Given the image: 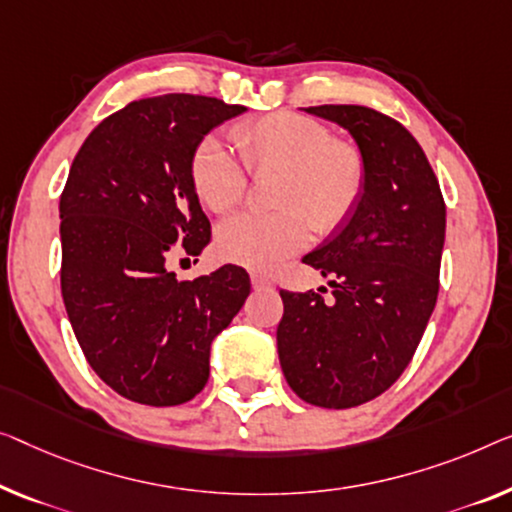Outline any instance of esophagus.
<instances>
[{
	"label": "esophagus",
	"instance_id": "esophagus-1",
	"mask_svg": "<svg viewBox=\"0 0 512 512\" xmlns=\"http://www.w3.org/2000/svg\"><path fill=\"white\" fill-rule=\"evenodd\" d=\"M250 282H253L255 289H271L273 287V280L262 276V273H253V276H250Z\"/></svg>",
	"mask_w": 512,
	"mask_h": 512
}]
</instances>
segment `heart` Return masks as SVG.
Masks as SVG:
<instances>
[{"label": "heart", "mask_w": 512, "mask_h": 512, "mask_svg": "<svg viewBox=\"0 0 512 512\" xmlns=\"http://www.w3.org/2000/svg\"><path fill=\"white\" fill-rule=\"evenodd\" d=\"M234 151L218 137H204L190 156L195 195L213 213L243 200L250 174L280 172L273 193L276 213H239L216 232L218 255L255 271L276 269L301 250L310 225L329 234L345 225L368 186V160L347 137H333L322 121L296 112H273L232 131Z\"/></svg>", "instance_id": "1"}]
</instances>
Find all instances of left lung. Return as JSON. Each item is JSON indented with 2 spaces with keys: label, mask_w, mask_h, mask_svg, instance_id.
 I'll return each instance as SVG.
<instances>
[{
  "label": "left lung",
  "mask_w": 512,
  "mask_h": 512,
  "mask_svg": "<svg viewBox=\"0 0 512 512\" xmlns=\"http://www.w3.org/2000/svg\"><path fill=\"white\" fill-rule=\"evenodd\" d=\"M305 112L345 126L368 160V186L352 218L303 257L331 276L333 301L280 292L278 356L301 400L349 409L400 379L439 294L446 202L416 137L365 105Z\"/></svg>",
  "instance_id": "obj_1"
}]
</instances>
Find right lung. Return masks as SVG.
Returning <instances> with one entry per match:
<instances>
[{"label":"right lung","instance_id":"1","mask_svg":"<svg viewBox=\"0 0 512 512\" xmlns=\"http://www.w3.org/2000/svg\"><path fill=\"white\" fill-rule=\"evenodd\" d=\"M248 108L211 96L140 98L105 117L59 197L61 296L91 370L121 398L174 407L209 379L211 340L250 294L241 266L177 280L172 255L211 241L190 156Z\"/></svg>","mask_w":512,"mask_h":512}]
</instances>
